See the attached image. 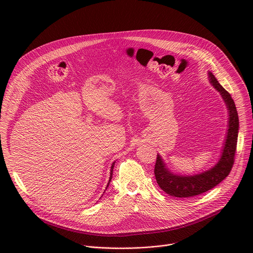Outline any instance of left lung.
<instances>
[{"instance_id": "8db88e82", "label": "left lung", "mask_w": 253, "mask_h": 253, "mask_svg": "<svg viewBox=\"0 0 253 253\" xmlns=\"http://www.w3.org/2000/svg\"><path fill=\"white\" fill-rule=\"evenodd\" d=\"M208 78L211 85L220 93L228 110V129L221 156L217 163L204 172L194 175H180L171 172L162 157L157 154L154 169L156 181L164 192L174 197H193L212 189L228 176L234 163L239 130L236 107L230 94L218 83L211 72H208Z\"/></svg>"}]
</instances>
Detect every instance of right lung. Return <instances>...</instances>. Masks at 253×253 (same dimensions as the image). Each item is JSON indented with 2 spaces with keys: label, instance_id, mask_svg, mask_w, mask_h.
Masks as SVG:
<instances>
[{
  "label": "right lung",
  "instance_id": "obj_1",
  "mask_svg": "<svg viewBox=\"0 0 253 253\" xmlns=\"http://www.w3.org/2000/svg\"><path fill=\"white\" fill-rule=\"evenodd\" d=\"M114 165H115V162H113V163H112V166H111V169H110V178H109V181H108L107 187L109 186V184H110V181H111V179H112V175H113V168H114ZM107 187H106V189H107Z\"/></svg>",
  "mask_w": 253,
  "mask_h": 253
}]
</instances>
